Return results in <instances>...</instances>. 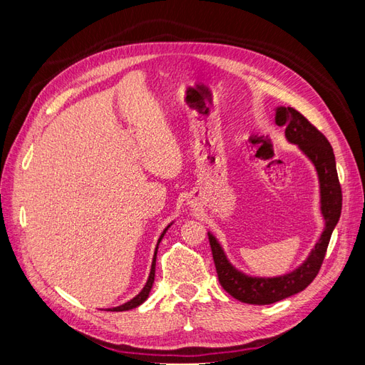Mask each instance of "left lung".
Masks as SVG:
<instances>
[{"mask_svg": "<svg viewBox=\"0 0 365 365\" xmlns=\"http://www.w3.org/2000/svg\"><path fill=\"white\" fill-rule=\"evenodd\" d=\"M275 123L286 128V138L294 145H298L315 165L319 178V190H322V213L326 220V228L302 267L289 274L272 279L250 277V275L237 271L228 262L216 237L208 233L220 286L236 300L248 304H271L306 289L322 268L330 236H332V231L341 216L342 193L334 149L327 138L304 115L289 106L277 108Z\"/></svg>", "mask_w": 365, "mask_h": 365, "instance_id": "obj_1", "label": "left lung"}]
</instances>
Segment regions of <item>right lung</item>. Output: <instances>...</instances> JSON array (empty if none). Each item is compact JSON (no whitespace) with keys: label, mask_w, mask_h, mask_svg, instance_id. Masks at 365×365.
Returning <instances> with one entry per match:
<instances>
[{"label":"right lung","mask_w":365,"mask_h":365,"mask_svg":"<svg viewBox=\"0 0 365 365\" xmlns=\"http://www.w3.org/2000/svg\"><path fill=\"white\" fill-rule=\"evenodd\" d=\"M169 227H170V225H169ZM169 227H168V228H169ZM168 228H165V230L163 231V235L160 236V239H158V245H160V242H161V239H163L164 233H165V231H168ZM158 245H157V248H155V256H153V262H152L150 274H149V279H148V282H146V284H145V288L141 289V292H140L138 295H135L134 298H132L130 302H128V303H125V304H121V306H117V307H113V309H108V311H111V312L129 311V309H134V307L140 306L141 303H145V302H146V298L149 297V292H150V289H152L153 279H155V260H157V250H158Z\"/></svg>","instance_id":"right-lung-1"}]
</instances>
